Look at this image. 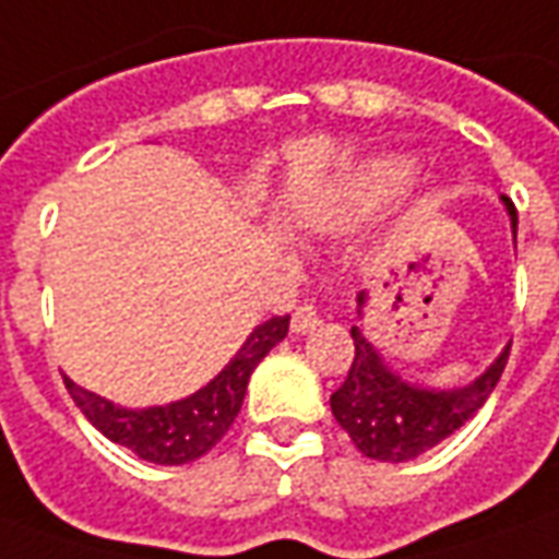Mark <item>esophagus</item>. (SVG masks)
<instances>
[{"label":"esophagus","instance_id":"34e87169","mask_svg":"<svg viewBox=\"0 0 559 559\" xmlns=\"http://www.w3.org/2000/svg\"><path fill=\"white\" fill-rule=\"evenodd\" d=\"M290 326H293V333H296V335H306V333H311V330H318V326H320L318 308L311 306V302H306V306L296 308V311H293Z\"/></svg>","mask_w":559,"mask_h":559}]
</instances>
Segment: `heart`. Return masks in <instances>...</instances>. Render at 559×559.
Masks as SVG:
<instances>
[{
    "mask_svg": "<svg viewBox=\"0 0 559 559\" xmlns=\"http://www.w3.org/2000/svg\"><path fill=\"white\" fill-rule=\"evenodd\" d=\"M420 175L415 157L408 154H378L350 166L333 190L320 199L308 214V224L318 229H342L388 209L402 193H408Z\"/></svg>",
    "mask_w": 559,
    "mask_h": 559,
    "instance_id": "heart-1",
    "label": "heart"
}]
</instances>
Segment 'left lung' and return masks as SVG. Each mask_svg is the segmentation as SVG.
<instances>
[{
    "instance_id": "obj_1",
    "label": "left lung",
    "mask_w": 559,
    "mask_h": 559,
    "mask_svg": "<svg viewBox=\"0 0 559 559\" xmlns=\"http://www.w3.org/2000/svg\"><path fill=\"white\" fill-rule=\"evenodd\" d=\"M502 199L511 221V239L518 241V212L509 199ZM369 293L357 296V318H366ZM354 338V362L345 384L330 396L338 427L350 436L357 451L381 463H405L427 454L429 448L444 442L451 432L463 427L487 396L497 388L499 374L509 362L511 342L478 378L463 388H427L402 378L384 354L369 342L360 326H350Z\"/></svg>"
}]
</instances>
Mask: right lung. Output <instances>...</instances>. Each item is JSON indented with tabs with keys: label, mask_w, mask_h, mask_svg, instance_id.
<instances>
[{
	"label": "right lung",
	"mask_w": 559,
	"mask_h": 559,
	"mask_svg": "<svg viewBox=\"0 0 559 559\" xmlns=\"http://www.w3.org/2000/svg\"><path fill=\"white\" fill-rule=\"evenodd\" d=\"M290 318H272L245 338L236 357L214 374L205 388L190 393L185 400L166 402V405H147V408H123L105 396L78 388L72 378H62L69 396L75 400L81 415L103 432L105 439L130 448L132 454L142 456L157 466H185L202 454H209L214 444L226 436L233 420L239 417L245 390L251 381L253 369L266 357L272 347L284 342Z\"/></svg>",
	"instance_id": "1"
}]
</instances>
